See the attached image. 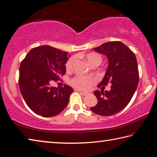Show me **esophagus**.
<instances>
[{"label": "esophagus", "mask_w": 157, "mask_h": 157, "mask_svg": "<svg viewBox=\"0 0 157 157\" xmlns=\"http://www.w3.org/2000/svg\"><path fill=\"white\" fill-rule=\"evenodd\" d=\"M79 93L82 94V95H84V96H85V95L88 94V93H86V92H83V91H78Z\"/></svg>", "instance_id": "34e87169"}]
</instances>
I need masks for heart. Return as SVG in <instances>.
<instances>
[{"label": "heart", "mask_w": 157, "mask_h": 157, "mask_svg": "<svg viewBox=\"0 0 157 157\" xmlns=\"http://www.w3.org/2000/svg\"><path fill=\"white\" fill-rule=\"evenodd\" d=\"M86 58L87 60L92 65H94V64H99L101 63V61H102V56H101V55L97 53V52H90V53H88L86 55ZM76 57L73 56L67 60L66 63L67 70L69 71L73 69V67L76 62ZM93 80L94 78H91V77L79 75H76L74 78L71 79V84L74 87L80 89V90H88V89L90 88Z\"/></svg>", "instance_id": "heart-1"}]
</instances>
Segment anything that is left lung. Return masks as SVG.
I'll return each instance as SVG.
<instances>
[{
	"label": "left lung",
	"mask_w": 157,
	"mask_h": 157,
	"mask_svg": "<svg viewBox=\"0 0 157 157\" xmlns=\"http://www.w3.org/2000/svg\"><path fill=\"white\" fill-rule=\"evenodd\" d=\"M94 51L105 54L109 64L103 80L97 86L101 91L94 94L98 103L90 107L92 112L100 116H112L125 108L130 102L139 82V71L136 55L121 41L105 43ZM111 83V90L103 92L104 87Z\"/></svg>",
	"instance_id": "8db88e82"
}]
</instances>
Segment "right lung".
I'll list each match as a JSON object with an SVG mask.
<instances>
[{"label": "right lung", "mask_w": 157, "mask_h": 157, "mask_svg": "<svg viewBox=\"0 0 157 157\" xmlns=\"http://www.w3.org/2000/svg\"><path fill=\"white\" fill-rule=\"evenodd\" d=\"M68 53L50 45L33 48L21 61L19 87L24 101L36 114L52 117L60 113L69 103L73 89L68 85L52 87L65 74Z\"/></svg>", "instance_id": "add662e5"}]
</instances>
